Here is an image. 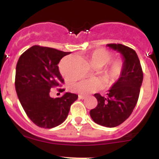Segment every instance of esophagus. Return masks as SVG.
Here are the masks:
<instances>
[{"instance_id":"1","label":"esophagus","mask_w":159,"mask_h":159,"mask_svg":"<svg viewBox=\"0 0 159 159\" xmlns=\"http://www.w3.org/2000/svg\"><path fill=\"white\" fill-rule=\"evenodd\" d=\"M79 98L81 99H86L87 96H85V95H79Z\"/></svg>"}]
</instances>
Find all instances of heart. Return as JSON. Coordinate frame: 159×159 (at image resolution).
<instances>
[{"mask_svg":"<svg viewBox=\"0 0 159 159\" xmlns=\"http://www.w3.org/2000/svg\"><path fill=\"white\" fill-rule=\"evenodd\" d=\"M111 54L106 49L99 48L90 54L89 61L92 67L101 68L111 60ZM123 72V61L120 60H115L105 69L104 77L109 84H114L122 76ZM103 85V81L100 79H89L72 85L71 90L80 95H89L102 88Z\"/></svg>","mask_w":159,"mask_h":159,"instance_id":"heart-1","label":"heart"}]
</instances>
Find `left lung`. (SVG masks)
<instances>
[{
    "instance_id": "1",
    "label": "left lung",
    "mask_w": 159,
    "mask_h": 159,
    "mask_svg": "<svg viewBox=\"0 0 159 159\" xmlns=\"http://www.w3.org/2000/svg\"><path fill=\"white\" fill-rule=\"evenodd\" d=\"M108 48L121 55L123 72L108 91L107 97L95 94L98 104L90 111L97 124L107 127H117L130 116L139 96L143 74L139 59L134 50L120 43H109Z\"/></svg>"
}]
</instances>
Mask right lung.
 I'll return each mask as SVG.
<instances>
[{
    "label": "right lung",
    "mask_w": 159,
    "mask_h": 159,
    "mask_svg": "<svg viewBox=\"0 0 159 159\" xmlns=\"http://www.w3.org/2000/svg\"><path fill=\"white\" fill-rule=\"evenodd\" d=\"M70 53L35 45L18 60L15 78L16 94L25 113L38 127L53 128L64 123L70 107L78 99L76 94L71 92H64L60 98L50 96V90L64 83L58 64Z\"/></svg>",
    "instance_id": "right-lung-1"
}]
</instances>
